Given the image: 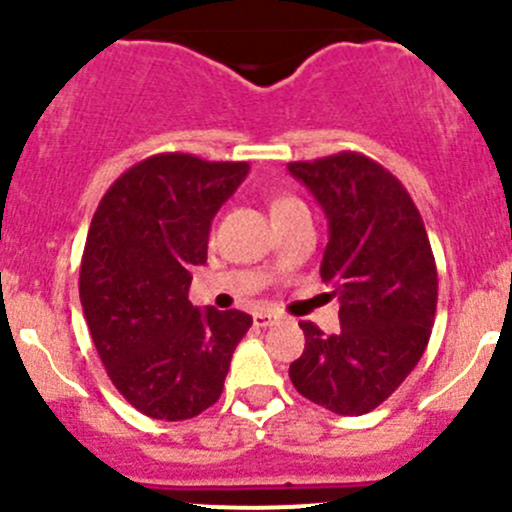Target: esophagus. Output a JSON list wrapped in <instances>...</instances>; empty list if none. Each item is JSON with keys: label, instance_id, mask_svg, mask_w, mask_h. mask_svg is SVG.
Instances as JSON below:
<instances>
[{"label": "esophagus", "instance_id": "esophagus-1", "mask_svg": "<svg viewBox=\"0 0 512 512\" xmlns=\"http://www.w3.org/2000/svg\"><path fill=\"white\" fill-rule=\"evenodd\" d=\"M252 319H255V327H272V324H277L275 314H267V312H257Z\"/></svg>", "mask_w": 512, "mask_h": 512}]
</instances>
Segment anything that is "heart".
I'll use <instances>...</instances> for the list:
<instances>
[{"instance_id":"b5f03b06","label":"heart","mask_w":512,"mask_h":512,"mask_svg":"<svg viewBox=\"0 0 512 512\" xmlns=\"http://www.w3.org/2000/svg\"><path fill=\"white\" fill-rule=\"evenodd\" d=\"M299 200L292 198V195H272L270 200V213H272V220H280L282 215H287L289 210L299 208Z\"/></svg>"}]
</instances>
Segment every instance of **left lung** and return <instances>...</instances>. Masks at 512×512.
Segmentation results:
<instances>
[{
	"label": "left lung",
	"instance_id": "8db88e82",
	"mask_svg": "<svg viewBox=\"0 0 512 512\" xmlns=\"http://www.w3.org/2000/svg\"><path fill=\"white\" fill-rule=\"evenodd\" d=\"M287 168L327 213L319 275L342 302L337 334L299 322L304 352L289 364V379L334 414H369L414 371L431 337L438 272L426 227L401 180L364 153Z\"/></svg>",
	"mask_w": 512,
	"mask_h": 512
}]
</instances>
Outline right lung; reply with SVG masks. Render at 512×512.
Wrapping results in <instances>:
<instances>
[{"mask_svg":"<svg viewBox=\"0 0 512 512\" xmlns=\"http://www.w3.org/2000/svg\"><path fill=\"white\" fill-rule=\"evenodd\" d=\"M247 170L245 160L158 153L128 168L91 220L79 272L86 324L118 394L158 421L210 409L252 327L240 309L200 312L188 299L210 223Z\"/></svg>","mask_w":512,"mask_h":512,"instance_id":"1","label":"right lung"}]
</instances>
